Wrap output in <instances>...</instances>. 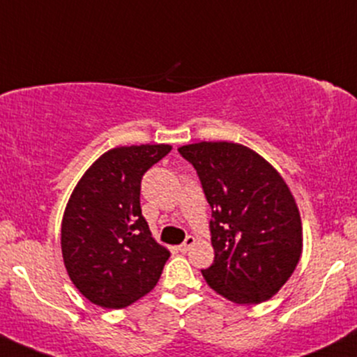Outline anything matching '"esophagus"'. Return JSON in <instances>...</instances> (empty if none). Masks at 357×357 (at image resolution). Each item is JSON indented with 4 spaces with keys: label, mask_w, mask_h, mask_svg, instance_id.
I'll return each mask as SVG.
<instances>
[{
    "label": "esophagus",
    "mask_w": 357,
    "mask_h": 357,
    "mask_svg": "<svg viewBox=\"0 0 357 357\" xmlns=\"http://www.w3.org/2000/svg\"><path fill=\"white\" fill-rule=\"evenodd\" d=\"M195 236H186V240L183 241L181 245H179V252H183V253H186L188 250H190L192 245H195Z\"/></svg>",
    "instance_id": "1"
}]
</instances>
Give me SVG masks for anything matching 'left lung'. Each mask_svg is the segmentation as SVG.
I'll list each match as a JSON object with an SVG mask.
<instances>
[{
	"label": "left lung",
	"instance_id": "1",
	"mask_svg": "<svg viewBox=\"0 0 357 357\" xmlns=\"http://www.w3.org/2000/svg\"><path fill=\"white\" fill-rule=\"evenodd\" d=\"M195 166L211 206L215 260L204 280L235 304L272 298L302 255V221L280 173L250 147L196 142L179 147Z\"/></svg>",
	"mask_w": 357,
	"mask_h": 357
}]
</instances>
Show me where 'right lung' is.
<instances>
[{
	"label": "right lung",
	"mask_w": 357,
	"mask_h": 357,
	"mask_svg": "<svg viewBox=\"0 0 357 357\" xmlns=\"http://www.w3.org/2000/svg\"><path fill=\"white\" fill-rule=\"evenodd\" d=\"M173 149L121 146L85 171L61 220V255L73 285L92 304L124 309L158 284L169 250L141 211V179Z\"/></svg>",
	"instance_id": "right-lung-1"
}]
</instances>
